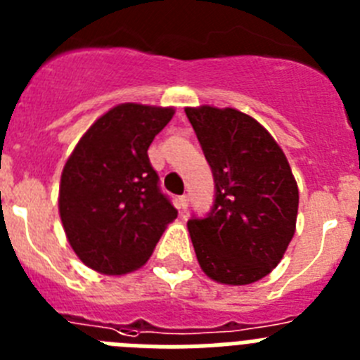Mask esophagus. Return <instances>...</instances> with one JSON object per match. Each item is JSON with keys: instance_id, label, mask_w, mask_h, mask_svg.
<instances>
[{"instance_id": "obj_1", "label": "esophagus", "mask_w": 360, "mask_h": 360, "mask_svg": "<svg viewBox=\"0 0 360 360\" xmlns=\"http://www.w3.org/2000/svg\"><path fill=\"white\" fill-rule=\"evenodd\" d=\"M176 203H178V209H182V211H186V209H187V205H189V198H187V195H184V196H178Z\"/></svg>"}]
</instances>
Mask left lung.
Returning a JSON list of instances; mask_svg holds the SVG:
<instances>
[{"label":"left lung","instance_id":"obj_1","mask_svg":"<svg viewBox=\"0 0 360 360\" xmlns=\"http://www.w3.org/2000/svg\"><path fill=\"white\" fill-rule=\"evenodd\" d=\"M214 176L205 218L187 221L202 270L225 285H249L281 262L295 232L299 191L285 153L241 111L186 108Z\"/></svg>","mask_w":360,"mask_h":360}]
</instances>
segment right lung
<instances>
[{
	"label": "right lung",
	"instance_id": "obj_1",
	"mask_svg": "<svg viewBox=\"0 0 360 360\" xmlns=\"http://www.w3.org/2000/svg\"><path fill=\"white\" fill-rule=\"evenodd\" d=\"M173 108L120 104L84 133L66 162L59 212L72 249L101 274L120 276L148 262L178 216L148 149Z\"/></svg>",
	"mask_w": 360,
	"mask_h": 360
}]
</instances>
